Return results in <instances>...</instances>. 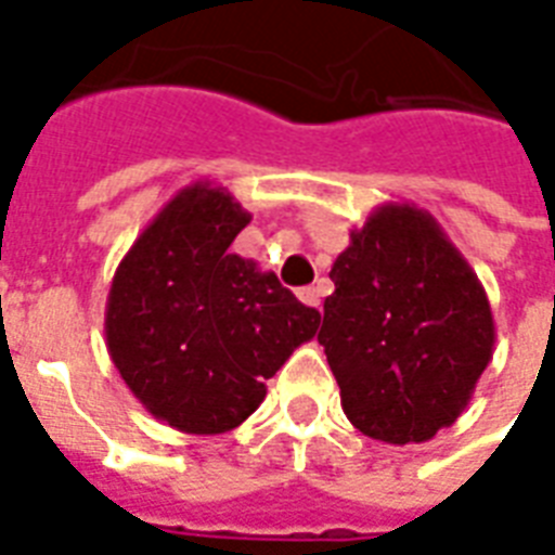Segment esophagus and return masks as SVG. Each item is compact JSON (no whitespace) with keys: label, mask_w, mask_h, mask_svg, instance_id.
Segmentation results:
<instances>
[{"label":"esophagus","mask_w":555,"mask_h":555,"mask_svg":"<svg viewBox=\"0 0 555 555\" xmlns=\"http://www.w3.org/2000/svg\"><path fill=\"white\" fill-rule=\"evenodd\" d=\"M298 298L300 304H307V307H321V289H318V286H304V289H298Z\"/></svg>","instance_id":"1"}]
</instances>
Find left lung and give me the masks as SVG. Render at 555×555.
Segmentation results:
<instances>
[{
  "label": "left lung",
  "instance_id": "left-lung-1",
  "mask_svg": "<svg viewBox=\"0 0 555 555\" xmlns=\"http://www.w3.org/2000/svg\"><path fill=\"white\" fill-rule=\"evenodd\" d=\"M324 345L347 420L373 440H431L492 362L487 289L428 210L385 202L330 272Z\"/></svg>",
  "mask_w": 555,
  "mask_h": 555
}]
</instances>
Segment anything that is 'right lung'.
Masks as SVG:
<instances>
[{
  "mask_svg": "<svg viewBox=\"0 0 555 555\" xmlns=\"http://www.w3.org/2000/svg\"><path fill=\"white\" fill-rule=\"evenodd\" d=\"M251 222L222 184L193 182L141 231L106 298V350L147 408L182 434H225L266 399V379L321 312L231 251Z\"/></svg>",
  "mask_w": 555,
  "mask_h": 555,
  "instance_id": "right-lung-1",
  "label": "right lung"
}]
</instances>
